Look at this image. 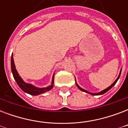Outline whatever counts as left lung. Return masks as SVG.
<instances>
[{
  "label": "left lung",
  "mask_w": 128,
  "mask_h": 128,
  "mask_svg": "<svg viewBox=\"0 0 128 128\" xmlns=\"http://www.w3.org/2000/svg\"><path fill=\"white\" fill-rule=\"evenodd\" d=\"M121 72H122V69H121V70H120V72L119 76H118V78H117V79H116V80H115V82H114L113 84H112L111 86H110L109 87L107 88H106V89L104 90H102V91H101V92H98V93H91V92H88L87 90H86L83 89V88H81V87H80V86H79L78 85V84H77V83H76V86H77V87H78V88H79V89H80V90H81V91L84 92H86V93L90 94H91V95H93V96L102 95V94H105L106 92H107L108 91V90H110L114 86V85H115L116 84V82H117V81H118V79H119L120 76V74H121Z\"/></svg>",
  "instance_id": "left-lung-1"
}]
</instances>
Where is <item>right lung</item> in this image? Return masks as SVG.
<instances>
[{"label": "right lung", "instance_id": "add662e5", "mask_svg": "<svg viewBox=\"0 0 128 128\" xmlns=\"http://www.w3.org/2000/svg\"><path fill=\"white\" fill-rule=\"evenodd\" d=\"M11 70L12 73L13 74V77L14 78L15 81L16 82L17 84L21 88V90L27 94H29L32 96H38L41 94L45 93L46 92L49 91L52 89L54 86V74L52 77V83L49 86L46 88H37L35 87L34 86L32 85L31 84H28L23 81V80L21 78V77L19 76L18 73L17 72L16 67H15L14 62V59H13V55L12 54L11 56Z\"/></svg>", "mask_w": 128, "mask_h": 128}]
</instances>
